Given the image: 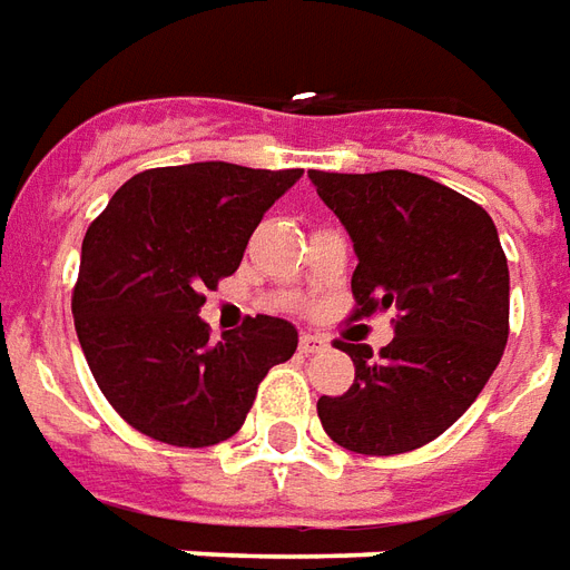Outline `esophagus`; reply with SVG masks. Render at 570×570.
Returning <instances> with one entry per match:
<instances>
[{
    "label": "esophagus",
    "instance_id": "1",
    "mask_svg": "<svg viewBox=\"0 0 570 570\" xmlns=\"http://www.w3.org/2000/svg\"><path fill=\"white\" fill-rule=\"evenodd\" d=\"M327 348V340L318 334H303L301 336V352L303 355H315V352H322Z\"/></svg>",
    "mask_w": 570,
    "mask_h": 570
}]
</instances>
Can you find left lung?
<instances>
[{"mask_svg": "<svg viewBox=\"0 0 570 570\" xmlns=\"http://www.w3.org/2000/svg\"><path fill=\"white\" fill-rule=\"evenodd\" d=\"M346 227L358 309H394V340L336 343L355 364L340 397L318 401L327 438L361 455H397L440 438L476 401L507 346L510 273L495 222L459 190L406 169L309 173Z\"/></svg>", "mask_w": 570, "mask_h": 570, "instance_id": "obj_1", "label": "left lung"}]
</instances>
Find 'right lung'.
<instances>
[{"instance_id": "right-lung-1", "label": "right lung", "mask_w": 570, "mask_h": 570, "mask_svg": "<svg viewBox=\"0 0 570 570\" xmlns=\"http://www.w3.org/2000/svg\"><path fill=\"white\" fill-rule=\"evenodd\" d=\"M303 169L206 164L145 169L87 227L72 294L78 343L109 404L169 446L234 438L297 327L257 315L209 340L203 291L243 261L264 212Z\"/></svg>"}]
</instances>
